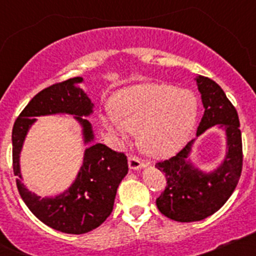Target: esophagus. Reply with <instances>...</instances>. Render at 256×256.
I'll use <instances>...</instances> for the list:
<instances>
[{"label": "esophagus", "instance_id": "esophagus-1", "mask_svg": "<svg viewBox=\"0 0 256 256\" xmlns=\"http://www.w3.org/2000/svg\"><path fill=\"white\" fill-rule=\"evenodd\" d=\"M128 164H130V169H141L146 166V162L140 159V158H137V156H130L128 158Z\"/></svg>", "mask_w": 256, "mask_h": 256}]
</instances>
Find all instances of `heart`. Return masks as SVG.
Instances as JSON below:
<instances>
[{"instance_id":"obj_1","label":"heart","mask_w":256,"mask_h":256,"mask_svg":"<svg viewBox=\"0 0 256 256\" xmlns=\"http://www.w3.org/2000/svg\"><path fill=\"white\" fill-rule=\"evenodd\" d=\"M114 112L102 122L118 140L140 132V144L148 155L169 156L186 144L195 126L198 98L190 90L162 83H140L124 88L112 100Z\"/></svg>"}]
</instances>
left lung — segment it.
<instances>
[{
    "label": "left lung",
    "mask_w": 256,
    "mask_h": 256,
    "mask_svg": "<svg viewBox=\"0 0 256 256\" xmlns=\"http://www.w3.org/2000/svg\"><path fill=\"white\" fill-rule=\"evenodd\" d=\"M205 112L196 134L219 124L226 128L228 152L223 164L212 174L196 170L188 162L192 141L174 156L155 166L162 172L166 186L156 198L162 214L176 222H198L218 212L234 194L242 172V138L238 114L220 86L204 76H196Z\"/></svg>",
    "instance_id": "obj_1"
}]
</instances>
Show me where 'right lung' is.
Segmentation results:
<instances>
[{
	"label": "right lung",
	"instance_id": "1",
	"mask_svg": "<svg viewBox=\"0 0 256 256\" xmlns=\"http://www.w3.org/2000/svg\"><path fill=\"white\" fill-rule=\"evenodd\" d=\"M80 76L44 88L24 108L12 128V169L22 201L33 214L48 227L70 234H87L101 226L112 212L119 183L128 173L124 152L112 150L104 144H90L76 182L56 198H40L20 183L19 154L34 116L58 112L78 115L86 142L94 140L91 124L82 115L91 114L92 104L79 88Z\"/></svg>",
	"mask_w": 256,
	"mask_h": 256
}]
</instances>
